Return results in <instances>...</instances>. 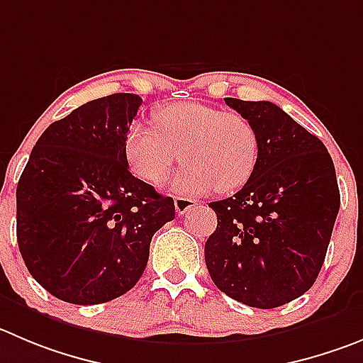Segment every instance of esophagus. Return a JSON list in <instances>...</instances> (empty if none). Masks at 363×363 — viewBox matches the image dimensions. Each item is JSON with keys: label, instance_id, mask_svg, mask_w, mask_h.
Masks as SVG:
<instances>
[{"label": "esophagus", "instance_id": "1", "mask_svg": "<svg viewBox=\"0 0 363 363\" xmlns=\"http://www.w3.org/2000/svg\"><path fill=\"white\" fill-rule=\"evenodd\" d=\"M174 204H175V209H177L179 215H184V213H188L189 209H193L195 206H197V201H193V199H186V197H175Z\"/></svg>", "mask_w": 363, "mask_h": 363}]
</instances>
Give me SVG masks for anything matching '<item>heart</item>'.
Returning <instances> with one entry per match:
<instances>
[{"mask_svg":"<svg viewBox=\"0 0 363 363\" xmlns=\"http://www.w3.org/2000/svg\"><path fill=\"white\" fill-rule=\"evenodd\" d=\"M155 127L134 123L125 152L132 170L157 184L182 157L174 189L182 195L231 193L247 184L259 155L258 132L245 116L202 101H177L154 114Z\"/></svg>","mask_w":363,"mask_h":363,"instance_id":"obj_1","label":"heart"}]
</instances>
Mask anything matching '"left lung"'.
Returning <instances> with one entry per match:
<instances>
[{
    "label": "left lung",
    "instance_id": "8db88e82",
    "mask_svg": "<svg viewBox=\"0 0 363 363\" xmlns=\"http://www.w3.org/2000/svg\"><path fill=\"white\" fill-rule=\"evenodd\" d=\"M225 104L258 132L256 170L236 195L211 202L216 229L204 247L216 289L252 308H277L311 289L340 208L331 155L272 101Z\"/></svg>",
    "mask_w": 363,
    "mask_h": 363
}]
</instances>
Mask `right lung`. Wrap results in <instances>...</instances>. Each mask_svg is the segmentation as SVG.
<instances>
[{
    "label": "right lung",
    "mask_w": 363,
    "mask_h": 363,
    "mask_svg": "<svg viewBox=\"0 0 363 363\" xmlns=\"http://www.w3.org/2000/svg\"><path fill=\"white\" fill-rule=\"evenodd\" d=\"M141 98L116 93L80 105L43 132L18 182V243L33 279L57 299L101 304L143 276L172 197L128 170V127Z\"/></svg>",
    "instance_id": "right-lung-1"
}]
</instances>
